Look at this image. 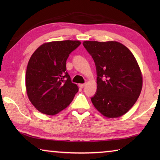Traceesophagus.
<instances>
[{"label": "esophagus", "mask_w": 160, "mask_h": 160, "mask_svg": "<svg viewBox=\"0 0 160 160\" xmlns=\"http://www.w3.org/2000/svg\"><path fill=\"white\" fill-rule=\"evenodd\" d=\"M86 85V84H79V87L80 88H85V86Z\"/></svg>", "instance_id": "obj_1"}]
</instances>
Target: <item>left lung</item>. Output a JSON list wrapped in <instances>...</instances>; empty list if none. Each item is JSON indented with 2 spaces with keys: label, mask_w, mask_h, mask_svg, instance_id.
I'll use <instances>...</instances> for the list:
<instances>
[{
  "label": "left lung",
  "mask_w": 160,
  "mask_h": 160,
  "mask_svg": "<svg viewBox=\"0 0 160 160\" xmlns=\"http://www.w3.org/2000/svg\"><path fill=\"white\" fill-rule=\"evenodd\" d=\"M97 68V90L91 101L105 117H121L136 102L142 88V75L133 54L116 41H84Z\"/></svg>",
  "instance_id": "1"
}]
</instances>
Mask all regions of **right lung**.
Segmentation results:
<instances>
[{"label":"right lung","mask_w":160,"mask_h":160,"mask_svg":"<svg viewBox=\"0 0 160 160\" xmlns=\"http://www.w3.org/2000/svg\"><path fill=\"white\" fill-rule=\"evenodd\" d=\"M80 44L78 40L46 42L29 58L25 76L27 94L39 112L57 114L69 106L78 92L66 70L69 54Z\"/></svg>","instance_id":"right-lung-1"}]
</instances>
